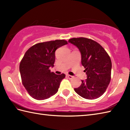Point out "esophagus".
Segmentation results:
<instances>
[{
  "label": "esophagus",
  "mask_w": 130,
  "mask_h": 130,
  "mask_svg": "<svg viewBox=\"0 0 130 130\" xmlns=\"http://www.w3.org/2000/svg\"><path fill=\"white\" fill-rule=\"evenodd\" d=\"M67 76L68 77V79H72V78H73V76L70 75H67Z\"/></svg>",
  "instance_id": "34e87169"
}]
</instances>
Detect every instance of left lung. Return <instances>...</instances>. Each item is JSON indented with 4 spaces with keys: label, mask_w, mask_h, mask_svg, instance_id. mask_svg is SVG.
<instances>
[{
    "label": "left lung",
    "mask_w": 130,
    "mask_h": 130,
    "mask_svg": "<svg viewBox=\"0 0 130 130\" xmlns=\"http://www.w3.org/2000/svg\"><path fill=\"white\" fill-rule=\"evenodd\" d=\"M78 47L81 54L82 64L87 79L75 92L82 97L94 99L103 94L111 81L112 62L102 46L89 38H71L68 41Z\"/></svg>",
    "instance_id": "left-lung-1"
}]
</instances>
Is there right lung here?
<instances>
[{"label":"right lung","instance_id":"1","mask_svg":"<svg viewBox=\"0 0 130 130\" xmlns=\"http://www.w3.org/2000/svg\"><path fill=\"white\" fill-rule=\"evenodd\" d=\"M67 44L63 40L47 41L36 44L26 51L19 71L23 85L32 98L44 100L57 92L65 75H57L49 68L54 66L55 51Z\"/></svg>","mask_w":130,"mask_h":130}]
</instances>
